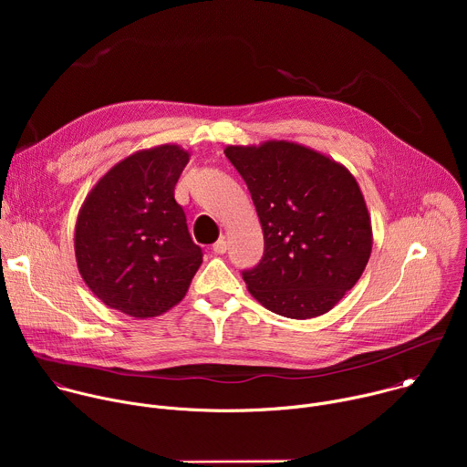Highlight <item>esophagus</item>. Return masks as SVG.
I'll return each instance as SVG.
<instances>
[{"label": "esophagus", "mask_w": 467, "mask_h": 467, "mask_svg": "<svg viewBox=\"0 0 467 467\" xmlns=\"http://www.w3.org/2000/svg\"><path fill=\"white\" fill-rule=\"evenodd\" d=\"M213 251H214L216 254H223V253L227 251V242H225V238H220V240L213 245Z\"/></svg>", "instance_id": "esophagus-1"}]
</instances>
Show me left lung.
<instances>
[{
  "label": "left lung",
  "mask_w": 467,
  "mask_h": 467,
  "mask_svg": "<svg viewBox=\"0 0 467 467\" xmlns=\"http://www.w3.org/2000/svg\"><path fill=\"white\" fill-rule=\"evenodd\" d=\"M264 233V256L242 274L268 310L308 319L335 306L366 270L373 231L362 190L335 159L290 140L227 146Z\"/></svg>",
  "instance_id": "obj_1"
}]
</instances>
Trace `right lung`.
Returning <instances> with one entry per match:
<instances>
[{
  "mask_svg": "<svg viewBox=\"0 0 467 467\" xmlns=\"http://www.w3.org/2000/svg\"><path fill=\"white\" fill-rule=\"evenodd\" d=\"M190 161L177 144L116 162L88 192L76 222L78 268L92 294L130 317H155L186 296L203 262L173 190Z\"/></svg>",
  "mask_w": 467,
  "mask_h": 467,
  "instance_id": "obj_1",
  "label": "right lung"
}]
</instances>
